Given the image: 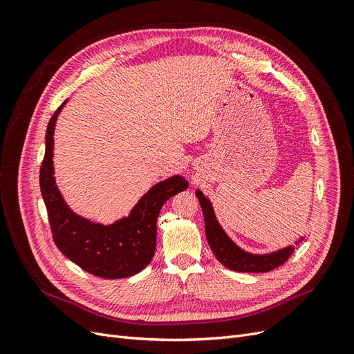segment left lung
I'll use <instances>...</instances> for the list:
<instances>
[{"label":"left lung","instance_id":"1","mask_svg":"<svg viewBox=\"0 0 354 354\" xmlns=\"http://www.w3.org/2000/svg\"><path fill=\"white\" fill-rule=\"evenodd\" d=\"M196 196L199 199L201 208L203 212V220H205V234L207 241L211 246L214 255L217 260L226 266L230 270L243 272V273H264L270 272L276 267L282 266L291 254L294 252V246L289 245L286 248L274 251L270 254H251L241 250L234 243L220 226V223L216 218L211 202L207 196H203L201 190H196ZM304 238L297 241L299 243Z\"/></svg>","mask_w":354,"mask_h":354}]
</instances>
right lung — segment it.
<instances>
[{"mask_svg": "<svg viewBox=\"0 0 354 354\" xmlns=\"http://www.w3.org/2000/svg\"><path fill=\"white\" fill-rule=\"evenodd\" d=\"M60 108L51 116L46 134V155L39 186L47 207L53 239L63 255L82 270L104 279L130 277L152 261L156 248V220L164 203L187 189L185 177L173 176L149 189L127 217L112 224L94 223L75 214L63 199L55 178L53 149Z\"/></svg>", "mask_w": 354, "mask_h": 354, "instance_id": "1", "label": "right lung"}]
</instances>
